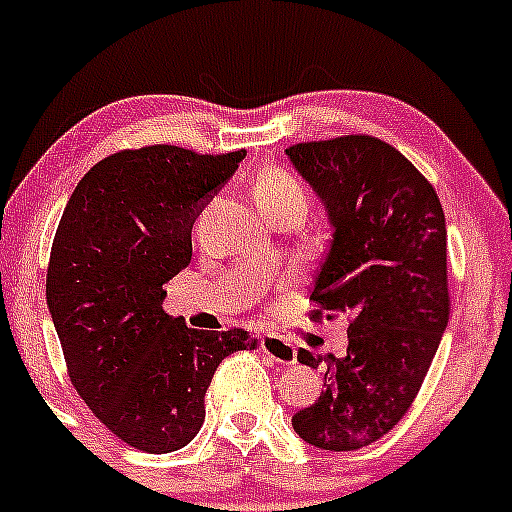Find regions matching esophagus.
Here are the masks:
<instances>
[{
    "instance_id": "1",
    "label": "esophagus",
    "mask_w": 512,
    "mask_h": 512,
    "mask_svg": "<svg viewBox=\"0 0 512 512\" xmlns=\"http://www.w3.org/2000/svg\"><path fill=\"white\" fill-rule=\"evenodd\" d=\"M261 350L276 362H281V365H293L298 360V352H295L293 342H288L286 337L278 333H268L266 337H261Z\"/></svg>"
}]
</instances>
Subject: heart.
I'll list each match as a JSON object with an SVG mask.
<instances>
[{"mask_svg": "<svg viewBox=\"0 0 512 512\" xmlns=\"http://www.w3.org/2000/svg\"><path fill=\"white\" fill-rule=\"evenodd\" d=\"M254 199L263 212L273 207H288V204L305 209V202H308L305 187L298 182V177H293L288 170H281V167L263 170L256 177Z\"/></svg>", "mask_w": 512, "mask_h": 512, "instance_id": "obj_1", "label": "heart"}]
</instances>
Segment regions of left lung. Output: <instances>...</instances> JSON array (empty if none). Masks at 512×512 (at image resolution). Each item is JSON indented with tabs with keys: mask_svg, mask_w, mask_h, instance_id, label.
Returning a JSON list of instances; mask_svg holds the SVG:
<instances>
[{
	"mask_svg": "<svg viewBox=\"0 0 512 512\" xmlns=\"http://www.w3.org/2000/svg\"><path fill=\"white\" fill-rule=\"evenodd\" d=\"M286 155L333 226L313 318L350 315L347 355L330 360L325 392L293 429L318 449L357 451L407 414L449 323L444 209L429 179L372 135L298 142ZM298 362L318 370L320 357L298 350Z\"/></svg>",
	"mask_w": 512,
	"mask_h": 512,
	"instance_id": "1",
	"label": "left lung"
}]
</instances>
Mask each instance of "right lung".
<instances>
[{"mask_svg":"<svg viewBox=\"0 0 512 512\" xmlns=\"http://www.w3.org/2000/svg\"><path fill=\"white\" fill-rule=\"evenodd\" d=\"M244 157L120 150L83 175L63 209L46 303L73 387L133 449L187 446L219 362L256 347L241 328L194 330L162 310V286L192 261L194 219Z\"/></svg>","mask_w":512,"mask_h":512,"instance_id":"add662e5","label":"right lung"}]
</instances>
